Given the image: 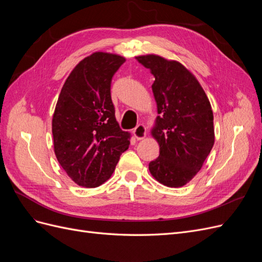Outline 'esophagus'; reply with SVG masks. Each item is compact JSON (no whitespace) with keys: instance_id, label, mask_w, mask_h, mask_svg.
Listing matches in <instances>:
<instances>
[{"instance_id":"obj_1","label":"esophagus","mask_w":262,"mask_h":262,"mask_svg":"<svg viewBox=\"0 0 262 262\" xmlns=\"http://www.w3.org/2000/svg\"><path fill=\"white\" fill-rule=\"evenodd\" d=\"M133 136L137 140H142L146 136V128L143 124H138L137 128L133 129Z\"/></svg>"}]
</instances>
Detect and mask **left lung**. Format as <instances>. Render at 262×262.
Instances as JSON below:
<instances>
[{
    "label": "left lung",
    "instance_id": "1",
    "mask_svg": "<svg viewBox=\"0 0 262 262\" xmlns=\"http://www.w3.org/2000/svg\"><path fill=\"white\" fill-rule=\"evenodd\" d=\"M137 60L155 77L152 91L157 104L153 137L160 156L148 164L161 184L186 185L202 167L214 144L210 101L195 77L177 61L149 54Z\"/></svg>",
    "mask_w": 262,
    "mask_h": 262
}]
</instances>
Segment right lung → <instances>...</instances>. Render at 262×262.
<instances>
[{"label": "right lung", "mask_w": 262, "mask_h": 262, "mask_svg": "<svg viewBox=\"0 0 262 262\" xmlns=\"http://www.w3.org/2000/svg\"><path fill=\"white\" fill-rule=\"evenodd\" d=\"M125 59L95 52L71 72L52 118L54 153L78 186L95 188L110 178L130 134L116 121L110 87Z\"/></svg>", "instance_id": "obj_1"}]
</instances>
